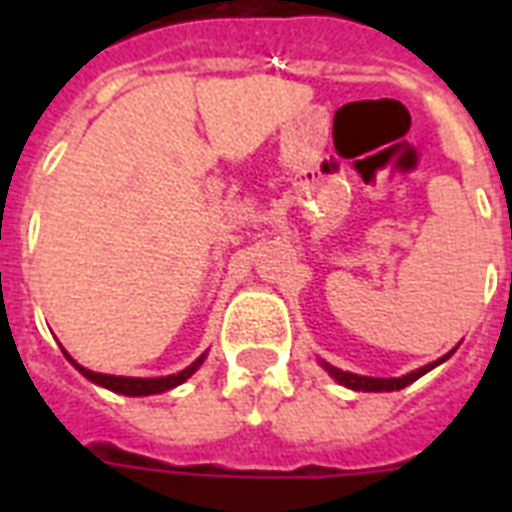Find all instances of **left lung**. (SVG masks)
I'll return each instance as SVG.
<instances>
[{"instance_id": "left-lung-1", "label": "left lung", "mask_w": 512, "mask_h": 512, "mask_svg": "<svg viewBox=\"0 0 512 512\" xmlns=\"http://www.w3.org/2000/svg\"><path fill=\"white\" fill-rule=\"evenodd\" d=\"M454 350H457V348H454ZM454 350H449V353L438 358V361H430V364L420 366V369H414V372L401 374V377H366V374L342 372V369L327 364V361H321V366L327 369L329 377H335L340 385H345V388H350V390H364V393H390V390H401V388H406V385H412L414 380H420L422 374H428L430 369H436L438 364H444L446 358L452 356Z\"/></svg>"}]
</instances>
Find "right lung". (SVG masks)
I'll return each mask as SVG.
<instances>
[{"instance_id":"right-lung-1","label":"right lung","mask_w":512,"mask_h":512,"mask_svg":"<svg viewBox=\"0 0 512 512\" xmlns=\"http://www.w3.org/2000/svg\"><path fill=\"white\" fill-rule=\"evenodd\" d=\"M63 356H66L68 361H71V364H74L76 369L84 374V377H87V380L95 382V385H100V388L114 390V393H122V396H156V393H164V390L177 388L180 382L188 380V377H191V374L196 372L201 364H204L207 353H201V356L196 358L191 366H185L183 372L167 374V377H116V374H100V372H92V369H87V366L76 364L74 358L68 356L66 350H63Z\"/></svg>"}]
</instances>
